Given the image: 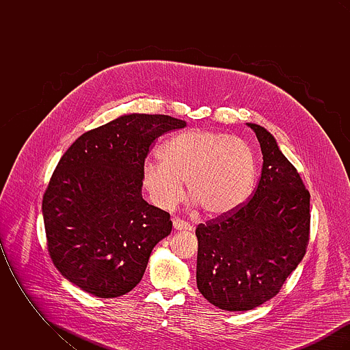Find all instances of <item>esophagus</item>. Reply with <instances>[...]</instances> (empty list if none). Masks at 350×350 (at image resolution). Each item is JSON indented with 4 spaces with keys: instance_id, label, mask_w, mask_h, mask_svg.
<instances>
[{
    "instance_id": "obj_1",
    "label": "esophagus",
    "mask_w": 350,
    "mask_h": 350,
    "mask_svg": "<svg viewBox=\"0 0 350 350\" xmlns=\"http://www.w3.org/2000/svg\"><path fill=\"white\" fill-rule=\"evenodd\" d=\"M173 227H174V230H177V231H191L193 230V226L191 224H189L187 221H185V220H181V219H173Z\"/></svg>"
}]
</instances>
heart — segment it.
Here are the masks:
<instances>
[{
    "mask_svg": "<svg viewBox=\"0 0 350 350\" xmlns=\"http://www.w3.org/2000/svg\"><path fill=\"white\" fill-rule=\"evenodd\" d=\"M160 164L143 167V185L152 202L172 210L183 197V181L189 194L211 217L234 211L250 197L256 165L247 143L228 133L191 130L161 148Z\"/></svg>",
    "mask_w": 350,
    "mask_h": 350,
    "instance_id": "1",
    "label": "heart"
}]
</instances>
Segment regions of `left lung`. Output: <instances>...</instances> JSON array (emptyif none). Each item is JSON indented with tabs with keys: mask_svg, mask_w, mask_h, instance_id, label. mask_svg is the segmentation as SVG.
I'll return each instance as SVG.
<instances>
[{
	"mask_svg": "<svg viewBox=\"0 0 350 350\" xmlns=\"http://www.w3.org/2000/svg\"><path fill=\"white\" fill-rule=\"evenodd\" d=\"M262 152L258 185L234 211L200 224L197 286L211 304L248 311L275 297L310 239V193L274 136L247 123Z\"/></svg>",
	"mask_w": 350,
	"mask_h": 350,
	"instance_id": "obj_1",
	"label": "left lung"
}]
</instances>
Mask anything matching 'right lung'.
<instances>
[{
  "mask_svg": "<svg viewBox=\"0 0 350 350\" xmlns=\"http://www.w3.org/2000/svg\"><path fill=\"white\" fill-rule=\"evenodd\" d=\"M185 126L169 116H123L63 154L42 211L51 260L69 282L117 298L142 281L150 252L172 231L169 213L143 200L144 161L154 139Z\"/></svg>",
  "mask_w": 350,
  "mask_h": 350,
  "instance_id": "obj_1",
  "label": "right lung"
}]
</instances>
